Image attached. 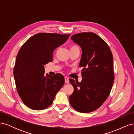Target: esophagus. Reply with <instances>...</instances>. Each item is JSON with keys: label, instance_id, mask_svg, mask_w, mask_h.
<instances>
[{"label": "esophagus", "instance_id": "1", "mask_svg": "<svg viewBox=\"0 0 134 134\" xmlns=\"http://www.w3.org/2000/svg\"><path fill=\"white\" fill-rule=\"evenodd\" d=\"M65 83H69V78L68 76L65 77Z\"/></svg>", "mask_w": 134, "mask_h": 134}]
</instances>
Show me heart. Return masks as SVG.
<instances>
[{"label": "heart", "instance_id": "b5f03b06", "mask_svg": "<svg viewBox=\"0 0 134 134\" xmlns=\"http://www.w3.org/2000/svg\"><path fill=\"white\" fill-rule=\"evenodd\" d=\"M78 47L76 45H72L70 47V48H74V47Z\"/></svg>", "mask_w": 134, "mask_h": 134}]
</instances>
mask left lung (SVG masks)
I'll return each mask as SVG.
<instances>
[{
	"label": "left lung",
	"mask_w": 134,
	"mask_h": 134,
	"mask_svg": "<svg viewBox=\"0 0 134 134\" xmlns=\"http://www.w3.org/2000/svg\"><path fill=\"white\" fill-rule=\"evenodd\" d=\"M71 39L82 48L79 66L83 69L82 82L69 79L74 87L69 102L76 111L89 113L102 106L111 92L115 79L113 56L107 43L93 32L75 34Z\"/></svg>",
	"instance_id": "1"
}]
</instances>
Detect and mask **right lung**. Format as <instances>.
<instances>
[{
  "instance_id": "obj_1",
  "label": "right lung",
  "mask_w": 134,
  "mask_h": 134,
  "mask_svg": "<svg viewBox=\"0 0 134 134\" xmlns=\"http://www.w3.org/2000/svg\"><path fill=\"white\" fill-rule=\"evenodd\" d=\"M70 34L39 33L25 42L18 52L13 70L17 91L23 103L34 110H42L52 103L65 83L62 74L44 76L45 65L52 61L55 48Z\"/></svg>"
}]
</instances>
